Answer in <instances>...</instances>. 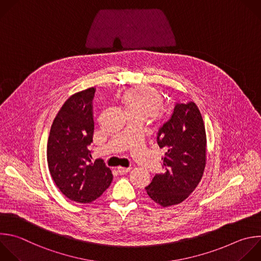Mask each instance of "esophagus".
<instances>
[{
    "label": "esophagus",
    "instance_id": "obj_1",
    "mask_svg": "<svg viewBox=\"0 0 261 261\" xmlns=\"http://www.w3.org/2000/svg\"><path fill=\"white\" fill-rule=\"evenodd\" d=\"M118 173L119 174H121V175H123V174H126V173H128L129 171H130V168H125V167H119L118 169Z\"/></svg>",
    "mask_w": 261,
    "mask_h": 261
}]
</instances>
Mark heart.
Masks as SVG:
<instances>
[{"mask_svg": "<svg viewBox=\"0 0 261 261\" xmlns=\"http://www.w3.org/2000/svg\"><path fill=\"white\" fill-rule=\"evenodd\" d=\"M163 100L162 92L148 85L135 86L120 95V101L128 117L137 116L143 119L148 116L156 119L164 118L167 110L163 106Z\"/></svg>", "mask_w": 261, "mask_h": 261, "instance_id": "heart-1", "label": "heart"}]
</instances>
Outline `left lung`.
Listing matches in <instances>:
<instances>
[{"instance_id": "obj_1", "label": "left lung", "mask_w": 261, "mask_h": 261, "mask_svg": "<svg viewBox=\"0 0 261 261\" xmlns=\"http://www.w3.org/2000/svg\"><path fill=\"white\" fill-rule=\"evenodd\" d=\"M156 140L167 150L162 158L165 172L153 176L146 194L162 207L177 205L198 187L206 166V131L197 105L176 103Z\"/></svg>"}]
</instances>
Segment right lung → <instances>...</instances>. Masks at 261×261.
<instances>
[{
	"mask_svg": "<svg viewBox=\"0 0 261 261\" xmlns=\"http://www.w3.org/2000/svg\"><path fill=\"white\" fill-rule=\"evenodd\" d=\"M95 89L71 95L61 107L51 126L47 143L50 174L69 200L91 203L111 186L113 174L101 159L92 162V100Z\"/></svg>",
	"mask_w": 261,
	"mask_h": 261,
	"instance_id": "right-lung-1",
	"label": "right lung"
}]
</instances>
